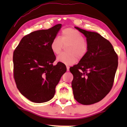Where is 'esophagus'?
Masks as SVG:
<instances>
[{
  "mask_svg": "<svg viewBox=\"0 0 127 127\" xmlns=\"http://www.w3.org/2000/svg\"><path fill=\"white\" fill-rule=\"evenodd\" d=\"M66 68H67V71H69V66H66Z\"/></svg>",
  "mask_w": 127,
  "mask_h": 127,
  "instance_id": "esophagus-1",
  "label": "esophagus"
}]
</instances>
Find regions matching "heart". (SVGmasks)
<instances>
[{"label":"heart","mask_w":127,"mask_h":127,"mask_svg":"<svg viewBox=\"0 0 127 127\" xmlns=\"http://www.w3.org/2000/svg\"><path fill=\"white\" fill-rule=\"evenodd\" d=\"M64 45H67L66 51L58 56V61L66 65H71L77 61V58L81 59L88 51L87 43L84 35L74 28H66L61 31V39L56 37L52 40L50 48L52 52L59 55Z\"/></svg>","instance_id":"b5f03b06"}]
</instances>
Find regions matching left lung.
<instances>
[{"mask_svg": "<svg viewBox=\"0 0 127 127\" xmlns=\"http://www.w3.org/2000/svg\"><path fill=\"white\" fill-rule=\"evenodd\" d=\"M87 38L88 51L77 64L70 67L74 99L84 105L103 99L113 86L118 56L112 44L99 34L75 27Z\"/></svg>", "mask_w": 127, "mask_h": 127, "instance_id": "left-lung-1", "label": "left lung"}]
</instances>
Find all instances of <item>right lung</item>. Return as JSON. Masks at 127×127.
Wrapping results in <instances>:
<instances>
[{"label":"right lung","mask_w":127,"mask_h":127,"mask_svg":"<svg viewBox=\"0 0 127 127\" xmlns=\"http://www.w3.org/2000/svg\"><path fill=\"white\" fill-rule=\"evenodd\" d=\"M62 24L34 31L23 37L13 52V77L20 93L34 103L48 101L66 71L63 63L53 65L56 56L50 44Z\"/></svg>","instance_id":"add662e5"}]
</instances>
